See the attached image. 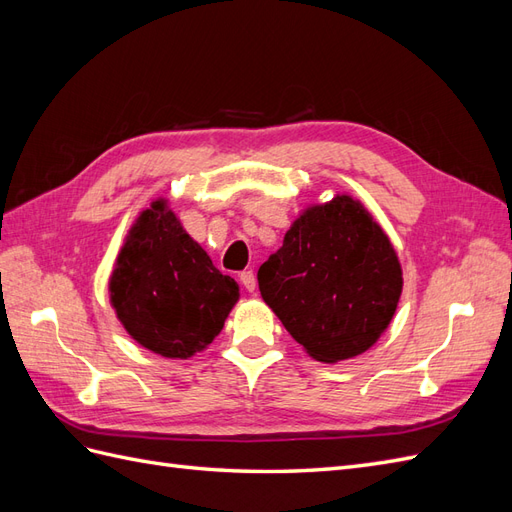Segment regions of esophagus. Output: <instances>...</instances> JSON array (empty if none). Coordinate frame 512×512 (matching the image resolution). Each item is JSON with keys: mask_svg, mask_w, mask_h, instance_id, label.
Listing matches in <instances>:
<instances>
[{"mask_svg": "<svg viewBox=\"0 0 512 512\" xmlns=\"http://www.w3.org/2000/svg\"><path fill=\"white\" fill-rule=\"evenodd\" d=\"M239 280H241V284L245 286L247 292H254V290H256V273H254L252 269L241 271V273H239Z\"/></svg>", "mask_w": 512, "mask_h": 512, "instance_id": "esophagus-1", "label": "esophagus"}]
</instances>
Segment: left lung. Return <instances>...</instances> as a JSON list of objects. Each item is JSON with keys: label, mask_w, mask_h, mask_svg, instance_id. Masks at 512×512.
Masks as SVG:
<instances>
[{"label": "left lung", "mask_w": 512, "mask_h": 512, "mask_svg": "<svg viewBox=\"0 0 512 512\" xmlns=\"http://www.w3.org/2000/svg\"><path fill=\"white\" fill-rule=\"evenodd\" d=\"M262 299L309 356L337 363L374 346L404 288L395 247L348 194L307 207L258 269Z\"/></svg>", "instance_id": "obj_1"}]
</instances>
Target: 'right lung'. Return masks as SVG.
Segmentation results:
<instances>
[{"label":"right lung","instance_id":"1","mask_svg":"<svg viewBox=\"0 0 512 512\" xmlns=\"http://www.w3.org/2000/svg\"><path fill=\"white\" fill-rule=\"evenodd\" d=\"M132 339L166 359H190L224 327L239 286L213 267L164 198L138 215L108 282Z\"/></svg>","mask_w":512,"mask_h":512}]
</instances>
